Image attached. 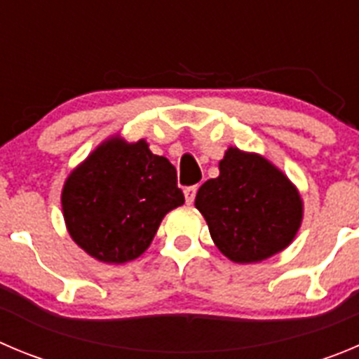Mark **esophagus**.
Wrapping results in <instances>:
<instances>
[{
    "label": "esophagus",
    "instance_id": "obj_1",
    "mask_svg": "<svg viewBox=\"0 0 359 359\" xmlns=\"http://www.w3.org/2000/svg\"><path fill=\"white\" fill-rule=\"evenodd\" d=\"M196 191H198V186H189V187H186V189H184V196H186L187 205H191V203L195 202Z\"/></svg>",
    "mask_w": 359,
    "mask_h": 359
}]
</instances>
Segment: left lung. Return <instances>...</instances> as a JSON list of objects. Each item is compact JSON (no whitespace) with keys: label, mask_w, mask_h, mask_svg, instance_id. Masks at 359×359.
<instances>
[{"label":"left lung","mask_w":359,"mask_h":359,"mask_svg":"<svg viewBox=\"0 0 359 359\" xmlns=\"http://www.w3.org/2000/svg\"><path fill=\"white\" fill-rule=\"evenodd\" d=\"M195 207L217 250L236 264H259L285 250L304 212L299 189L285 173L237 147L226 149L219 175L202 184Z\"/></svg>","instance_id":"8db88e82"}]
</instances>
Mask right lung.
Here are the masks:
<instances>
[{
  "label": "right lung",
  "instance_id": "1",
  "mask_svg": "<svg viewBox=\"0 0 359 359\" xmlns=\"http://www.w3.org/2000/svg\"><path fill=\"white\" fill-rule=\"evenodd\" d=\"M184 203L177 170L145 140H104L67 177L62 210L72 241L92 259L126 264L149 250L161 221Z\"/></svg>",
  "mask_w": 359,
  "mask_h": 359
}]
</instances>
